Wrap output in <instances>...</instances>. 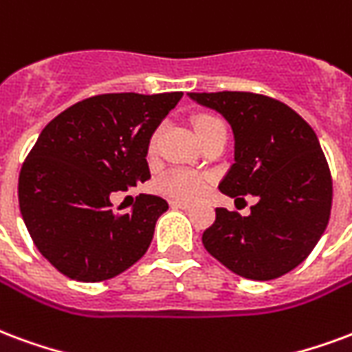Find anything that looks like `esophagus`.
I'll use <instances>...</instances> for the list:
<instances>
[{
  "label": "esophagus",
  "instance_id": "34e87169",
  "mask_svg": "<svg viewBox=\"0 0 352 352\" xmlns=\"http://www.w3.org/2000/svg\"><path fill=\"white\" fill-rule=\"evenodd\" d=\"M169 205H171V209H183V210L192 209V205H190V203L177 201V199H173V201H169Z\"/></svg>",
  "mask_w": 352,
  "mask_h": 352
}]
</instances>
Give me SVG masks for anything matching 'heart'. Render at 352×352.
Wrapping results in <instances>:
<instances>
[{
  "label": "heart",
  "instance_id": "obj_1",
  "mask_svg": "<svg viewBox=\"0 0 352 352\" xmlns=\"http://www.w3.org/2000/svg\"><path fill=\"white\" fill-rule=\"evenodd\" d=\"M220 123V119L214 116H199L194 121V126H196L197 136L203 134L205 130L210 129L212 124ZM156 142H158V132H155L149 140V145L147 149L149 153H155ZM209 186V179L203 173H197V171H192V169H169L168 173H164L158 181H156V190L164 194V196L173 197V199H183V201H190V199H196L207 190Z\"/></svg>",
  "mask_w": 352,
  "mask_h": 352
}]
</instances>
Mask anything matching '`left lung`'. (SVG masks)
Listing matches in <instances>:
<instances>
[{
	"label": "left lung",
	"instance_id": "1",
	"mask_svg": "<svg viewBox=\"0 0 352 352\" xmlns=\"http://www.w3.org/2000/svg\"><path fill=\"white\" fill-rule=\"evenodd\" d=\"M220 111L235 134V164L218 188L259 201L252 214L216 209L203 246L231 272L267 282L311 254L332 209V175L314 129L287 104L246 91L190 93Z\"/></svg>",
	"mask_w": 352,
	"mask_h": 352
}]
</instances>
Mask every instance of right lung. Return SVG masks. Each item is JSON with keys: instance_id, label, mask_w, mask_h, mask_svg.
<instances>
[{"instance_id": "add662e5", "label": "right lung", "mask_w": 352, "mask_h": 352, "mask_svg": "<svg viewBox=\"0 0 352 352\" xmlns=\"http://www.w3.org/2000/svg\"><path fill=\"white\" fill-rule=\"evenodd\" d=\"M181 96H89L44 126L20 169L18 201L35 246L61 274L102 282L147 252L168 201L140 194L132 212L117 214L110 196L149 179V140Z\"/></svg>"}]
</instances>
